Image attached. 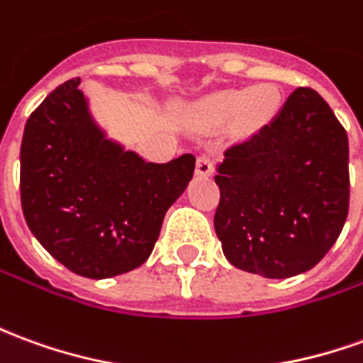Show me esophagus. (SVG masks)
Listing matches in <instances>:
<instances>
[{
  "mask_svg": "<svg viewBox=\"0 0 363 363\" xmlns=\"http://www.w3.org/2000/svg\"><path fill=\"white\" fill-rule=\"evenodd\" d=\"M214 173V163H212V159L208 155L199 157V161H196V174L199 177H212Z\"/></svg>",
  "mask_w": 363,
  "mask_h": 363,
  "instance_id": "34e87169",
  "label": "esophagus"
}]
</instances>
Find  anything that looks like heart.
I'll return each instance as SVG.
<instances>
[{"label":"heart","mask_w":363,"mask_h":363,"mask_svg":"<svg viewBox=\"0 0 363 363\" xmlns=\"http://www.w3.org/2000/svg\"><path fill=\"white\" fill-rule=\"evenodd\" d=\"M277 106V94L269 86H257L250 92L224 90L202 98L196 106L200 116L210 121H224L238 113L242 125H255L265 120Z\"/></svg>","instance_id":"heart-1"}]
</instances>
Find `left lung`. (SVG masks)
Wrapping results in <instances>:
<instances>
[{
	"label": "left lung",
	"mask_w": 363,
	"mask_h": 363,
	"mask_svg": "<svg viewBox=\"0 0 363 363\" xmlns=\"http://www.w3.org/2000/svg\"><path fill=\"white\" fill-rule=\"evenodd\" d=\"M224 157L214 228L225 259L267 279L313 269L338 240L350 204L348 135L330 106L296 88Z\"/></svg>",
	"instance_id": "obj_1"
}]
</instances>
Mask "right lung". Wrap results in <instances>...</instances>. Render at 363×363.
<instances>
[{
	"label": "right lung",
	"instance_id": "right-lung-1",
	"mask_svg": "<svg viewBox=\"0 0 363 363\" xmlns=\"http://www.w3.org/2000/svg\"><path fill=\"white\" fill-rule=\"evenodd\" d=\"M78 86L80 78L58 86L25 123L21 206L55 259L76 275L108 279L145 263L196 159L147 163L106 135Z\"/></svg>",
	"mask_w": 363,
	"mask_h": 363
}]
</instances>
